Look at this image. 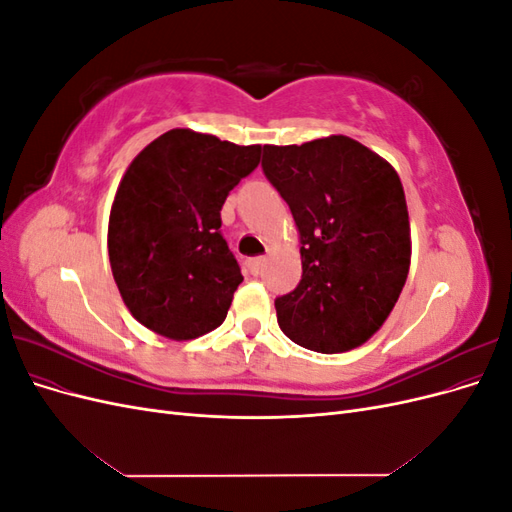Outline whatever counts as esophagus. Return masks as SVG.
<instances>
[{"instance_id":"esophagus-1","label":"esophagus","mask_w":512,"mask_h":512,"mask_svg":"<svg viewBox=\"0 0 512 512\" xmlns=\"http://www.w3.org/2000/svg\"><path fill=\"white\" fill-rule=\"evenodd\" d=\"M262 262H265V258H262V256L250 258V260H247V269H250L252 275H258V271H260V267H262Z\"/></svg>"}]
</instances>
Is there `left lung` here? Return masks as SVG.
I'll return each instance as SVG.
<instances>
[{
	"instance_id": "obj_1",
	"label": "left lung",
	"mask_w": 512,
	"mask_h": 512,
	"mask_svg": "<svg viewBox=\"0 0 512 512\" xmlns=\"http://www.w3.org/2000/svg\"><path fill=\"white\" fill-rule=\"evenodd\" d=\"M262 173L301 235L299 286L275 299L294 344L322 354L365 344L389 318L410 269V222L395 168L348 136L265 145Z\"/></svg>"
}]
</instances>
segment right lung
I'll return each instance as SVG.
<instances>
[{
  "instance_id": "add662e5",
  "label": "right lung",
  "mask_w": 512,
  "mask_h": 512,
  "mask_svg": "<svg viewBox=\"0 0 512 512\" xmlns=\"http://www.w3.org/2000/svg\"><path fill=\"white\" fill-rule=\"evenodd\" d=\"M258 162L260 145L177 128L128 166L108 220V258L123 303L147 329L181 342L224 322L243 275L220 211Z\"/></svg>"
}]
</instances>
